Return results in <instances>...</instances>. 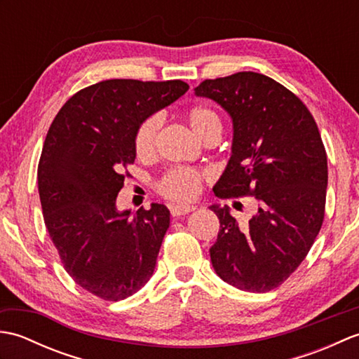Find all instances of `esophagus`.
Segmentation results:
<instances>
[{
	"label": "esophagus",
	"mask_w": 359,
	"mask_h": 359,
	"mask_svg": "<svg viewBox=\"0 0 359 359\" xmlns=\"http://www.w3.org/2000/svg\"><path fill=\"white\" fill-rule=\"evenodd\" d=\"M194 210L196 207H189V205H174V207H171V215L172 217H180V216L189 215V212Z\"/></svg>",
	"instance_id": "obj_1"
}]
</instances>
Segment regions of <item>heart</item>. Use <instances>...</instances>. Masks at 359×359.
Masks as SVG:
<instances>
[{"instance_id":"b5f03b06","label":"heart","mask_w":359,"mask_h":359,"mask_svg":"<svg viewBox=\"0 0 359 359\" xmlns=\"http://www.w3.org/2000/svg\"><path fill=\"white\" fill-rule=\"evenodd\" d=\"M188 123L191 125L194 133L205 140V137L211 133L222 131V123L215 109L208 106H193L187 112ZM160 128L162 120L158 114L144 118L139 125L134 137V149L139 158H149L156 154ZM211 174L208 171L193 170L185 166H172L166 170L157 180V191L165 199L175 203H188L194 201L202 191L205 180H210Z\"/></svg>"}]
</instances>
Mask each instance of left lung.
Instances as JSON below:
<instances>
[{
  "label": "left lung",
  "mask_w": 359,
  "mask_h": 359,
  "mask_svg": "<svg viewBox=\"0 0 359 359\" xmlns=\"http://www.w3.org/2000/svg\"><path fill=\"white\" fill-rule=\"evenodd\" d=\"M196 94L233 118V154L215 194L257 203L247 225L212 207L220 222L212 266L236 288L270 292L301 265L324 222L329 174L321 134L301 98L262 74L205 80Z\"/></svg>",
  "instance_id": "left-lung-1"
}]
</instances>
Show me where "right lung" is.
<instances>
[{"mask_svg": "<svg viewBox=\"0 0 359 359\" xmlns=\"http://www.w3.org/2000/svg\"><path fill=\"white\" fill-rule=\"evenodd\" d=\"M182 80L112 79L75 93L53 118L38 162L49 238L67 274L103 301H121L154 271L170 210L152 203L129 217L116 197L134 163L142 121L188 90Z\"/></svg>", "mask_w": 359, "mask_h": 359, "instance_id": "right-lung-1", "label": "right lung"}]
</instances>
